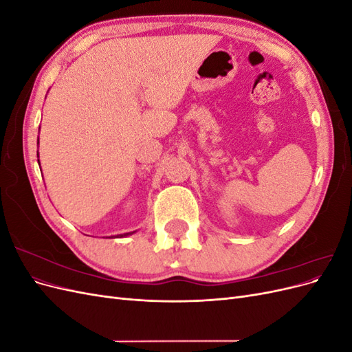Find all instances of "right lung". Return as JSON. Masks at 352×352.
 <instances>
[{
  "mask_svg": "<svg viewBox=\"0 0 352 352\" xmlns=\"http://www.w3.org/2000/svg\"><path fill=\"white\" fill-rule=\"evenodd\" d=\"M38 162H39V160H38ZM126 235H129V233H126ZM126 235H124V236H126ZM120 236H123V235H120Z\"/></svg>",
  "mask_w": 352,
  "mask_h": 352,
  "instance_id": "obj_1",
  "label": "right lung"
}]
</instances>
